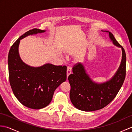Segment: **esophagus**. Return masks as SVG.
<instances>
[{
  "label": "esophagus",
  "mask_w": 132,
  "mask_h": 132,
  "mask_svg": "<svg viewBox=\"0 0 132 132\" xmlns=\"http://www.w3.org/2000/svg\"><path fill=\"white\" fill-rule=\"evenodd\" d=\"M71 74V69L70 67H68L67 68V77L68 78L70 75Z\"/></svg>",
  "instance_id": "esophagus-1"
}]
</instances>
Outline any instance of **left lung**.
Segmentation results:
<instances>
[{
  "label": "left lung",
  "instance_id": "1",
  "mask_svg": "<svg viewBox=\"0 0 132 132\" xmlns=\"http://www.w3.org/2000/svg\"><path fill=\"white\" fill-rule=\"evenodd\" d=\"M102 31L107 32L114 45L121 48V62L111 79L100 83L91 79L83 64L78 63L75 64L72 68L73 74L68 77L71 86L70 97L75 107L81 111L91 112L105 107L116 97L125 80L127 60L125 50L112 33L107 30Z\"/></svg>",
  "mask_w": 132,
  "mask_h": 132
}]
</instances>
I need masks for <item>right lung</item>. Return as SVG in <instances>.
Wrapping results in <instances>:
<instances>
[{"instance_id":"right-lung-1","label":"right lung","mask_w":132,"mask_h":132,"mask_svg":"<svg viewBox=\"0 0 132 132\" xmlns=\"http://www.w3.org/2000/svg\"><path fill=\"white\" fill-rule=\"evenodd\" d=\"M45 31L35 28L25 33L11 47L8 57L9 80L13 94L22 104L35 109L48 105L55 89L67 78L66 66L46 63L32 67L25 63L20 57V40Z\"/></svg>"}]
</instances>
